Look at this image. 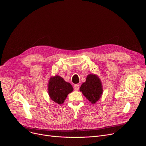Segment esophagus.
Masks as SVG:
<instances>
[{
  "mask_svg": "<svg viewBox=\"0 0 146 146\" xmlns=\"http://www.w3.org/2000/svg\"><path fill=\"white\" fill-rule=\"evenodd\" d=\"M74 89L76 91H78L79 89V85L78 84H75L74 85Z\"/></svg>",
  "mask_w": 146,
  "mask_h": 146,
  "instance_id": "esophagus-1",
  "label": "esophagus"
}]
</instances>
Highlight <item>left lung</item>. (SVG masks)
Listing matches in <instances>:
<instances>
[{
  "label": "left lung",
  "instance_id": "obj_1",
  "mask_svg": "<svg viewBox=\"0 0 146 146\" xmlns=\"http://www.w3.org/2000/svg\"><path fill=\"white\" fill-rule=\"evenodd\" d=\"M80 91L91 104H95L99 100L103 93L100 79L96 74H88L86 78V81L80 86Z\"/></svg>",
  "mask_w": 146,
  "mask_h": 146
}]
</instances>
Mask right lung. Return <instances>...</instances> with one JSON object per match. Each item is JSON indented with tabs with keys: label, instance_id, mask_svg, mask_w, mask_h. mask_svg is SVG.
Returning <instances> with one entry per match:
<instances>
[{
	"label": "right lung",
	"instance_id": "obj_1",
	"mask_svg": "<svg viewBox=\"0 0 146 146\" xmlns=\"http://www.w3.org/2000/svg\"><path fill=\"white\" fill-rule=\"evenodd\" d=\"M73 90L72 85L65 81L58 75L51 77L48 84V93L50 99L58 104H62L67 95Z\"/></svg>",
	"mask_w": 146,
	"mask_h": 146
}]
</instances>
